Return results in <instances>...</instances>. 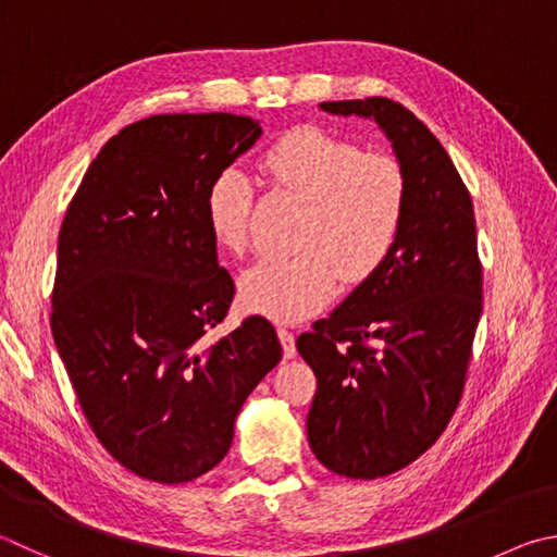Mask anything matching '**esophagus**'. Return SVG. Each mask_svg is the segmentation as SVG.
<instances>
[{
    "mask_svg": "<svg viewBox=\"0 0 557 557\" xmlns=\"http://www.w3.org/2000/svg\"><path fill=\"white\" fill-rule=\"evenodd\" d=\"M277 336L282 343V352H285V358H295L297 346H295V333L287 331V329H277Z\"/></svg>",
    "mask_w": 557,
    "mask_h": 557,
    "instance_id": "esophagus-1",
    "label": "esophagus"
}]
</instances>
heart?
<instances>
[{
	"label": "heart",
	"mask_w": 557,
	"mask_h": 557,
	"mask_svg": "<svg viewBox=\"0 0 557 557\" xmlns=\"http://www.w3.org/2000/svg\"><path fill=\"white\" fill-rule=\"evenodd\" d=\"M272 185L309 201L295 256H265L238 277L248 311L280 323L319 313L336 297L338 280H368L397 244L407 216L409 185L397 158L362 153L352 140L319 126H297L260 160ZM256 205L246 173L226 168L211 180L205 214L211 238L228 252H244Z\"/></svg>",
	"instance_id": "1"
}]
</instances>
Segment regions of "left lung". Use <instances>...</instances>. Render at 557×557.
<instances>
[{
	"mask_svg": "<svg viewBox=\"0 0 557 557\" xmlns=\"http://www.w3.org/2000/svg\"><path fill=\"white\" fill-rule=\"evenodd\" d=\"M375 119L407 173V216L389 258L329 319L297 338L317 375L307 436L350 480L407 468L446 431L482 313L470 191L438 138L387 97L321 102Z\"/></svg>",
	"mask_w": 557,
	"mask_h": 557,
	"instance_id": "1",
	"label": "left lung"
}]
</instances>
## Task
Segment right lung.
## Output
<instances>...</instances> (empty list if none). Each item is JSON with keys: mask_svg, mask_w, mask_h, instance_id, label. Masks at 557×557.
Instances as JSON below:
<instances>
[{"mask_svg": "<svg viewBox=\"0 0 557 557\" xmlns=\"http://www.w3.org/2000/svg\"><path fill=\"white\" fill-rule=\"evenodd\" d=\"M260 134L236 114L136 121L99 150L60 226L55 348L99 443L150 482L216 468L246 397L282 358L262 317L205 341L236 295L207 189Z\"/></svg>", "mask_w": 557, "mask_h": 557, "instance_id": "add662e5", "label": "right lung"}]
</instances>
